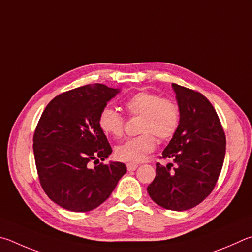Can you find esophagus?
Listing matches in <instances>:
<instances>
[{
    "label": "esophagus",
    "mask_w": 252,
    "mask_h": 252,
    "mask_svg": "<svg viewBox=\"0 0 252 252\" xmlns=\"http://www.w3.org/2000/svg\"><path fill=\"white\" fill-rule=\"evenodd\" d=\"M126 167H127V169H128V171H134L137 169L138 165L135 164V162H128V164L126 165Z\"/></svg>",
    "instance_id": "1"
}]
</instances>
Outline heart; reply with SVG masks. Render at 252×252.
<instances>
[{"label":"heart","mask_w":252,"mask_h":252,"mask_svg":"<svg viewBox=\"0 0 252 252\" xmlns=\"http://www.w3.org/2000/svg\"><path fill=\"white\" fill-rule=\"evenodd\" d=\"M124 107L128 116H139L138 133L115 148V158L125 162L145 159L156 147V138L167 142L177 133L180 124V109L173 98L161 97L152 92H138L130 96ZM98 126L105 135L122 137L125 118L112 107H104L98 116Z\"/></svg>","instance_id":"b5f03b06"}]
</instances>
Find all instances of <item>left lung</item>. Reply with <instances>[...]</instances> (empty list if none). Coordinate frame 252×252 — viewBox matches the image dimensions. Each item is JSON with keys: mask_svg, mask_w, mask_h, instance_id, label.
I'll list each match as a JSON object with an SVG mask.
<instances>
[{"mask_svg": "<svg viewBox=\"0 0 252 252\" xmlns=\"http://www.w3.org/2000/svg\"><path fill=\"white\" fill-rule=\"evenodd\" d=\"M180 109V124L160 158L173 164H156V177L147 191L168 210L193 208L217 184L226 154V136L214 106L201 93L173 84Z\"/></svg>", "mask_w": 252, "mask_h": 252, "instance_id": "obj_1", "label": "left lung"}]
</instances>
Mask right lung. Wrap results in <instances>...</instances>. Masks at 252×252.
I'll use <instances>...</instances> for the list:
<instances>
[{
	"instance_id": "obj_1",
	"label": "right lung",
	"mask_w": 252,
	"mask_h": 252,
	"mask_svg": "<svg viewBox=\"0 0 252 252\" xmlns=\"http://www.w3.org/2000/svg\"><path fill=\"white\" fill-rule=\"evenodd\" d=\"M117 93L104 84L74 88L54 97L39 118L33 136L38 179L48 198L62 208L75 213L95 209L126 173L123 162L97 165L112 154L98 116Z\"/></svg>"
}]
</instances>
